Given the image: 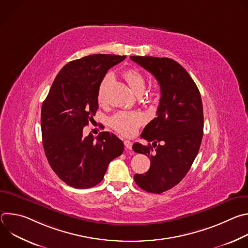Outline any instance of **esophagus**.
I'll return each instance as SVG.
<instances>
[{
    "label": "esophagus",
    "instance_id": "34e87169",
    "mask_svg": "<svg viewBox=\"0 0 248 248\" xmlns=\"http://www.w3.org/2000/svg\"><path fill=\"white\" fill-rule=\"evenodd\" d=\"M124 146H125L126 149L131 150V148H132V143L130 142L129 140H124Z\"/></svg>",
    "mask_w": 248,
    "mask_h": 248
}]
</instances>
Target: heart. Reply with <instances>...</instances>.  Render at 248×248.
<instances>
[{"label": "heart", "mask_w": 248, "mask_h": 248, "mask_svg": "<svg viewBox=\"0 0 248 248\" xmlns=\"http://www.w3.org/2000/svg\"><path fill=\"white\" fill-rule=\"evenodd\" d=\"M124 78L136 95H141L145 90V78L136 68L130 67L125 69L123 74ZM113 77L111 75L106 76L101 81L98 91L97 100L98 103L103 105L106 103V94L109 84L112 81ZM144 123V117L137 112H121L116 114L110 119L111 126L119 133L129 136L132 135L137 127Z\"/></svg>", "instance_id": "heart-1"}]
</instances>
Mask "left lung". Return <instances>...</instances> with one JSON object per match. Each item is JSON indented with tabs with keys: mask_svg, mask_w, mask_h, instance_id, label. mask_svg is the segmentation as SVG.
<instances>
[{
	"mask_svg": "<svg viewBox=\"0 0 248 248\" xmlns=\"http://www.w3.org/2000/svg\"><path fill=\"white\" fill-rule=\"evenodd\" d=\"M130 59L151 73L161 89L157 117L141 133L148 142L153 141L156 149L138 142L132 146L134 152L150 157L151 162L148 171L134 174L136 185L159 194L178 185L197 156L203 136L202 100L195 82L179 62L169 58Z\"/></svg>",
	"mask_w": 248,
	"mask_h": 248,
	"instance_id": "left-lung-1",
	"label": "left lung"
}]
</instances>
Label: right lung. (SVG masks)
I'll use <instances>...</instances> for the list:
<instances>
[{"label":"right lung","mask_w":248,"mask_h":248,"mask_svg":"<svg viewBox=\"0 0 248 248\" xmlns=\"http://www.w3.org/2000/svg\"><path fill=\"white\" fill-rule=\"evenodd\" d=\"M125 56L96 54L66 63L42 104L41 130L47 160L59 178L75 188L102 182L112 160L124 152L123 141L108 131L83 136L98 110L97 91L108 70Z\"/></svg>","instance_id":"obj_1"}]
</instances>
